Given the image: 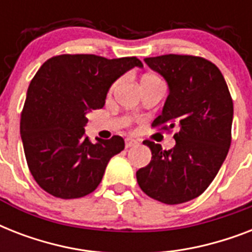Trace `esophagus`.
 Wrapping results in <instances>:
<instances>
[{
  "label": "esophagus",
  "instance_id": "esophagus-1",
  "mask_svg": "<svg viewBox=\"0 0 252 252\" xmlns=\"http://www.w3.org/2000/svg\"><path fill=\"white\" fill-rule=\"evenodd\" d=\"M138 142L136 141V140H133V138H126V148L128 149V148H132V146H136L137 145Z\"/></svg>",
  "mask_w": 252,
  "mask_h": 252
}]
</instances>
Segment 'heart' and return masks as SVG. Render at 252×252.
Wrapping results in <instances>:
<instances>
[{
	"label": "heart",
	"mask_w": 252,
	"mask_h": 252,
	"mask_svg": "<svg viewBox=\"0 0 252 252\" xmlns=\"http://www.w3.org/2000/svg\"><path fill=\"white\" fill-rule=\"evenodd\" d=\"M115 86H116V84H114V85H112V86H111V90H114Z\"/></svg>",
	"instance_id": "heart-1"
}]
</instances>
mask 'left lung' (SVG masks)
Listing matches in <instances>:
<instances>
[{
  "instance_id": "left-lung-1",
  "label": "left lung",
  "mask_w": 252,
  "mask_h": 252,
  "mask_svg": "<svg viewBox=\"0 0 252 252\" xmlns=\"http://www.w3.org/2000/svg\"><path fill=\"white\" fill-rule=\"evenodd\" d=\"M163 76L168 96L153 128L171 132L175 146L162 150L146 140L152 161L136 172L146 195L163 204H182L203 193L217 175L231 144L233 99L222 73L207 59L191 55L146 57Z\"/></svg>"
}]
</instances>
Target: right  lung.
<instances>
[{
    "mask_svg": "<svg viewBox=\"0 0 252 252\" xmlns=\"http://www.w3.org/2000/svg\"><path fill=\"white\" fill-rule=\"evenodd\" d=\"M134 66L137 57L59 55L41 65L27 90L21 137L31 175L60 199H78L102 182L111 158L124 149L112 136L93 144L85 134L86 115L104 106L107 91Z\"/></svg>",
    "mask_w": 252,
    "mask_h": 252,
    "instance_id": "1",
    "label": "right lung"
}]
</instances>
